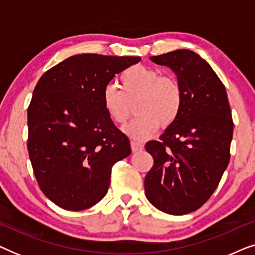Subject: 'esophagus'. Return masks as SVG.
Instances as JSON below:
<instances>
[{
  "label": "esophagus",
  "instance_id": "1",
  "mask_svg": "<svg viewBox=\"0 0 255 255\" xmlns=\"http://www.w3.org/2000/svg\"><path fill=\"white\" fill-rule=\"evenodd\" d=\"M131 148L133 152H138V151H141V149H144V145L140 144L139 141H135V140H132L131 141Z\"/></svg>",
  "mask_w": 255,
  "mask_h": 255
}]
</instances>
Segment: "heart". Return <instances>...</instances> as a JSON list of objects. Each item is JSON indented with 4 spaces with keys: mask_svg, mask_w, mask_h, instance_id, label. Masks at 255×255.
<instances>
[{
    "mask_svg": "<svg viewBox=\"0 0 255 255\" xmlns=\"http://www.w3.org/2000/svg\"><path fill=\"white\" fill-rule=\"evenodd\" d=\"M120 87L108 85L103 90L102 103L114 123L124 124L130 116L132 104L138 117L125 125L128 137L145 140L158 130L160 124L169 125L180 115L183 93L180 83L169 76L144 66H133L122 73Z\"/></svg>",
    "mask_w": 255,
    "mask_h": 255,
    "instance_id": "b5f03b06",
    "label": "heart"
}]
</instances>
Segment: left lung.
<instances>
[{"label": "left lung", "instance_id": "obj_1", "mask_svg": "<svg viewBox=\"0 0 255 255\" xmlns=\"http://www.w3.org/2000/svg\"><path fill=\"white\" fill-rule=\"evenodd\" d=\"M149 59L175 73L183 102L159 140L146 142L154 163L145 177V194L160 211L186 215L210 198L229 165L233 122L228 94L211 66L193 51Z\"/></svg>", "mask_w": 255, "mask_h": 255}]
</instances>
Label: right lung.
Listing matches in <instances>:
<instances>
[{
    "label": "right lung",
    "instance_id": "obj_1",
    "mask_svg": "<svg viewBox=\"0 0 255 255\" xmlns=\"http://www.w3.org/2000/svg\"><path fill=\"white\" fill-rule=\"evenodd\" d=\"M140 60L76 54L38 81L27 109V151L41 191L58 207L80 211L99 203L113 166L131 154L102 95L115 75Z\"/></svg>",
    "mask_w": 255,
    "mask_h": 255
}]
</instances>
